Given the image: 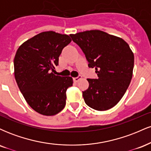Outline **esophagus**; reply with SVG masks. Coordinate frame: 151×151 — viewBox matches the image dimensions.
<instances>
[{
    "instance_id": "esophagus-1",
    "label": "esophagus",
    "mask_w": 151,
    "mask_h": 151,
    "mask_svg": "<svg viewBox=\"0 0 151 151\" xmlns=\"http://www.w3.org/2000/svg\"><path fill=\"white\" fill-rule=\"evenodd\" d=\"M81 79H82V77H81V76H79V77L74 78V81H75V82H77L78 81H79Z\"/></svg>"
}]
</instances>
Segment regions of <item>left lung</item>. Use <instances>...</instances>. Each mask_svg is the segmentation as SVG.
I'll list each match as a JSON object with an SVG mask.
<instances>
[{
    "label": "left lung",
    "mask_w": 151,
    "mask_h": 151,
    "mask_svg": "<svg viewBox=\"0 0 151 151\" xmlns=\"http://www.w3.org/2000/svg\"><path fill=\"white\" fill-rule=\"evenodd\" d=\"M81 47L88 66L98 79H87L89 88L82 91L85 103L96 111H106L119 103L133 76L134 55L122 38L99 30L71 34Z\"/></svg>",
    "instance_id": "8db88e82"
}]
</instances>
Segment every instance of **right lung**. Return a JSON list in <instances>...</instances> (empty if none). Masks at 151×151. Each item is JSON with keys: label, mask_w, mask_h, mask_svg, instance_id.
<instances>
[{"label": "right lung", "mask_w": 151, "mask_h": 151, "mask_svg": "<svg viewBox=\"0 0 151 151\" xmlns=\"http://www.w3.org/2000/svg\"><path fill=\"white\" fill-rule=\"evenodd\" d=\"M71 41L68 35L42 32L22 43L15 55L17 84L29 106L42 115L54 116L65 106L66 91L73 79L54 72L62 49Z\"/></svg>", "instance_id": "obj_1"}]
</instances>
